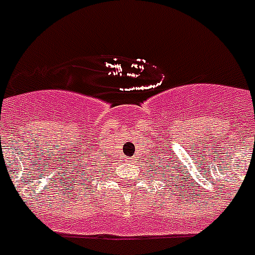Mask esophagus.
Here are the masks:
<instances>
[{
  "label": "esophagus",
  "instance_id": "esophagus-1",
  "mask_svg": "<svg viewBox=\"0 0 255 255\" xmlns=\"http://www.w3.org/2000/svg\"><path fill=\"white\" fill-rule=\"evenodd\" d=\"M135 161H136L135 158H128V162H135Z\"/></svg>",
  "mask_w": 255,
  "mask_h": 255
}]
</instances>
